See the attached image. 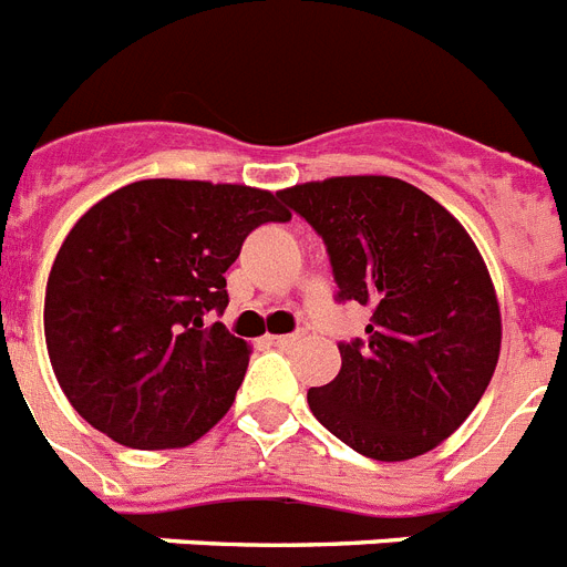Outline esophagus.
I'll list each match as a JSON object with an SVG mask.
<instances>
[{
  "mask_svg": "<svg viewBox=\"0 0 567 567\" xmlns=\"http://www.w3.org/2000/svg\"><path fill=\"white\" fill-rule=\"evenodd\" d=\"M301 338L303 336H298V332H295V336H275L272 343L278 347V350H292V347H298V343H301Z\"/></svg>",
  "mask_w": 567,
  "mask_h": 567,
  "instance_id": "1",
  "label": "esophagus"
}]
</instances>
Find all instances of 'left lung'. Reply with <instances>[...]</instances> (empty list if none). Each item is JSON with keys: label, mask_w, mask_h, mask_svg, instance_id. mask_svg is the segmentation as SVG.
I'll list each match as a JSON object with an SVG mask.
<instances>
[{"label": "left lung", "mask_w": 567, "mask_h": 567, "mask_svg": "<svg viewBox=\"0 0 567 567\" xmlns=\"http://www.w3.org/2000/svg\"><path fill=\"white\" fill-rule=\"evenodd\" d=\"M323 237L341 301L372 309L364 341L307 393L323 427L375 462L439 447L493 379L502 316L485 258L442 203L399 177L352 174L278 192Z\"/></svg>", "instance_id": "left-lung-1"}]
</instances>
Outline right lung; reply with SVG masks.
I'll return each instance as SVG.
<instances>
[{
    "label": "right lung",
    "mask_w": 567,
    "mask_h": 567,
    "mask_svg": "<svg viewBox=\"0 0 567 567\" xmlns=\"http://www.w3.org/2000/svg\"><path fill=\"white\" fill-rule=\"evenodd\" d=\"M289 217L266 188L168 177L94 203L62 240L45 289L48 358L71 408L134 450L209 433L251 347L203 318L229 303L224 272L246 235Z\"/></svg>",
    "instance_id": "obj_1"
}]
</instances>
